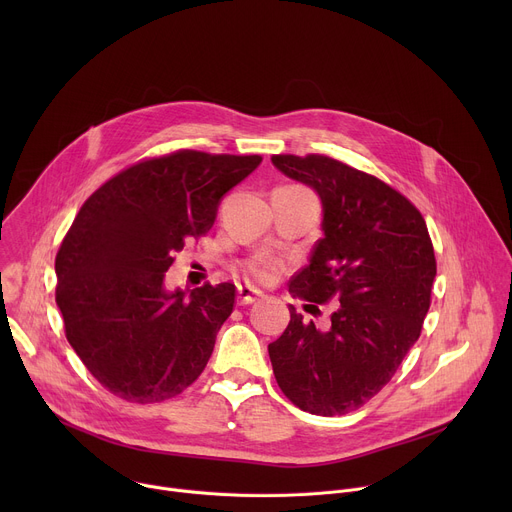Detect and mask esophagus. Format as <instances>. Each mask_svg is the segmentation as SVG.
Wrapping results in <instances>:
<instances>
[{
  "instance_id": "34e87169",
  "label": "esophagus",
  "mask_w": 512,
  "mask_h": 512,
  "mask_svg": "<svg viewBox=\"0 0 512 512\" xmlns=\"http://www.w3.org/2000/svg\"><path fill=\"white\" fill-rule=\"evenodd\" d=\"M237 300L241 306H247V304H255L257 300L263 298V291H259L257 287H251V285H239L237 289Z\"/></svg>"
}]
</instances>
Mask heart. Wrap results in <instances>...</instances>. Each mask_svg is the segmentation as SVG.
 <instances>
[{"label":"heart","instance_id":"1","mask_svg":"<svg viewBox=\"0 0 512 512\" xmlns=\"http://www.w3.org/2000/svg\"><path fill=\"white\" fill-rule=\"evenodd\" d=\"M247 271L257 279H269L273 275V265L265 259H257V261L247 263Z\"/></svg>","mask_w":512,"mask_h":512}]
</instances>
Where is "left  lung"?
<instances>
[{"label": "left lung", "instance_id": "left-lung-1", "mask_svg": "<svg viewBox=\"0 0 512 512\" xmlns=\"http://www.w3.org/2000/svg\"><path fill=\"white\" fill-rule=\"evenodd\" d=\"M271 162L312 186L324 208V237L289 294L338 302L328 330L289 306L287 328L269 344L273 375L300 409L344 415L371 401L417 342L437 271L433 245L421 212L383 180L320 154Z\"/></svg>", "mask_w": 512, "mask_h": 512}]
</instances>
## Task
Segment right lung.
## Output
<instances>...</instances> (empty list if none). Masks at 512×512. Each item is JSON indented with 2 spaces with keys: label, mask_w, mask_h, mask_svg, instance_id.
I'll return each instance as SVG.
<instances>
[{
  "label": "right lung",
  "mask_w": 512,
  "mask_h": 512,
  "mask_svg": "<svg viewBox=\"0 0 512 512\" xmlns=\"http://www.w3.org/2000/svg\"><path fill=\"white\" fill-rule=\"evenodd\" d=\"M261 160L178 150L121 170L81 206L56 253V304L66 340L115 397L160 403L204 371L237 289L204 283L186 296L164 277Z\"/></svg>",
  "instance_id": "right-lung-1"
}]
</instances>
